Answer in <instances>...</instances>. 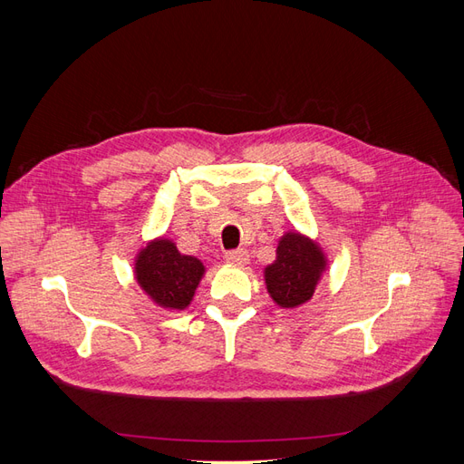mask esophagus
Wrapping results in <instances>:
<instances>
[{
	"label": "esophagus",
	"instance_id": "esophagus-1",
	"mask_svg": "<svg viewBox=\"0 0 464 464\" xmlns=\"http://www.w3.org/2000/svg\"><path fill=\"white\" fill-rule=\"evenodd\" d=\"M224 259H227L228 263H234V265H244V263H247V251L246 249H228L227 254H224Z\"/></svg>",
	"mask_w": 464,
	"mask_h": 464
}]
</instances>
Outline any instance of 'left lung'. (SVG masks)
I'll list each match as a JSON object with an SVG mask.
<instances>
[{
	"mask_svg": "<svg viewBox=\"0 0 464 464\" xmlns=\"http://www.w3.org/2000/svg\"><path fill=\"white\" fill-rule=\"evenodd\" d=\"M323 265L317 246L300 234H286L278 244L276 261L265 269L266 290L278 305L296 307L314 296Z\"/></svg>",
	"mask_w": 464,
	"mask_h": 464,
	"instance_id": "obj_1",
	"label": "left lung"
}]
</instances>
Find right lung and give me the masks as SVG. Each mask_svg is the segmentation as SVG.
Returning <instances> with one entry per match:
<instances>
[{
    "label": "right lung",
    "mask_w": 464,
    "mask_h": 464,
    "mask_svg": "<svg viewBox=\"0 0 464 464\" xmlns=\"http://www.w3.org/2000/svg\"><path fill=\"white\" fill-rule=\"evenodd\" d=\"M203 263L181 256L168 240L147 246L137 259V280L149 296L170 310H184L203 276Z\"/></svg>",
    "instance_id": "obj_1"
}]
</instances>
